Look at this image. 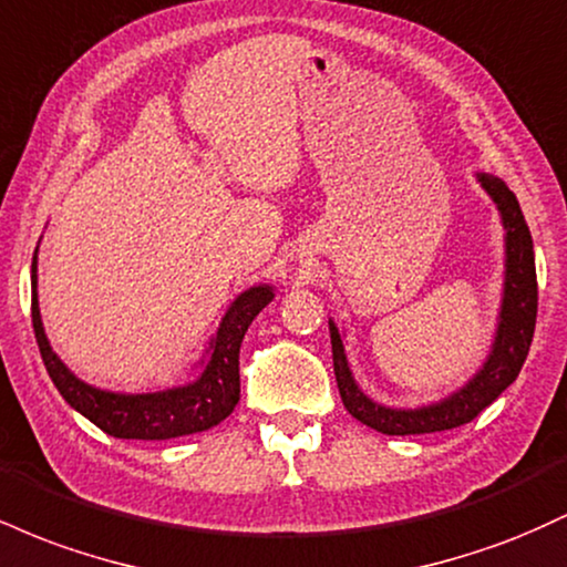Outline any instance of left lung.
<instances>
[{
    "mask_svg": "<svg viewBox=\"0 0 567 567\" xmlns=\"http://www.w3.org/2000/svg\"><path fill=\"white\" fill-rule=\"evenodd\" d=\"M480 184L493 202L498 205L501 220L506 229V282H504V303H501V322L496 330L493 351L487 357L474 379L466 383L461 392L437 402V405L419 410H394L383 408L370 396L360 392L343 354L341 333L330 322V343H333V370L341 392L343 405L357 421L368 424L381 434H429L445 432L461 424H470L483 410L491 405L496 396L504 392L509 383L517 379L523 370L525 357H528L533 330H536L538 311V282H536V261H533V239L525 224L519 202L509 192V186L501 178L480 173Z\"/></svg>",
    "mask_w": 567,
    "mask_h": 567,
    "instance_id": "left-lung-1",
    "label": "left lung"
}]
</instances>
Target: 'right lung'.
Returning <instances> with one entry per match:
<instances>
[{"label": "right lung", "instance_id": "1", "mask_svg": "<svg viewBox=\"0 0 567 567\" xmlns=\"http://www.w3.org/2000/svg\"><path fill=\"white\" fill-rule=\"evenodd\" d=\"M275 298L269 285L245 290L226 311L210 343V360L194 383L152 394H114L76 379L44 336L37 301V256L31 264V322L44 368L71 408L120 440H173L220 424L239 402V347L258 311Z\"/></svg>", "mask_w": 567, "mask_h": 567}]
</instances>
